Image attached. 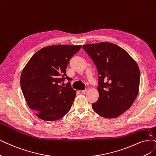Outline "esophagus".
<instances>
[{"label": "esophagus", "instance_id": "obj_1", "mask_svg": "<svg viewBox=\"0 0 156 156\" xmlns=\"http://www.w3.org/2000/svg\"><path fill=\"white\" fill-rule=\"evenodd\" d=\"M87 89H85V90H82V93H83V94H85L86 93H87Z\"/></svg>", "mask_w": 156, "mask_h": 156}]
</instances>
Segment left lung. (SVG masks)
I'll use <instances>...</instances> for the list:
<instances>
[{
  "mask_svg": "<svg viewBox=\"0 0 156 156\" xmlns=\"http://www.w3.org/2000/svg\"><path fill=\"white\" fill-rule=\"evenodd\" d=\"M82 48L99 74V98L92 105L93 110L105 118L119 116L133 104L139 91L137 63L125 50L112 43L86 44Z\"/></svg>",
  "mask_w": 156,
  "mask_h": 156,
  "instance_id": "8db88e82",
  "label": "left lung"
}]
</instances>
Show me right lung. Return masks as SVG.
Segmentation results:
<instances>
[{
  "mask_svg": "<svg viewBox=\"0 0 156 156\" xmlns=\"http://www.w3.org/2000/svg\"><path fill=\"white\" fill-rule=\"evenodd\" d=\"M82 45H55L34 54L23 69L20 86L27 105L44 121H56L70 110L76 90L71 86L66 68ZM67 79L66 87L60 83Z\"/></svg>",
  "mask_w": 156,
  "mask_h": 156,
  "instance_id": "add662e5",
  "label": "right lung"
}]
</instances>
